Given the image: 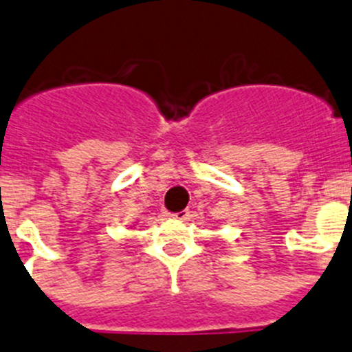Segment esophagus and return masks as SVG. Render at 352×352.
I'll return each mask as SVG.
<instances>
[{"label": "esophagus", "mask_w": 352, "mask_h": 352, "mask_svg": "<svg viewBox=\"0 0 352 352\" xmlns=\"http://www.w3.org/2000/svg\"><path fill=\"white\" fill-rule=\"evenodd\" d=\"M170 217L175 218V220H189L190 211L189 210H182V211H179V213H172Z\"/></svg>", "instance_id": "1"}]
</instances>
